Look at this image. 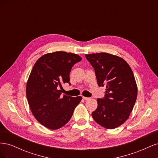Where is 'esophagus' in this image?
Here are the masks:
<instances>
[{
  "label": "esophagus",
  "instance_id": "esophagus-1",
  "mask_svg": "<svg viewBox=\"0 0 158 158\" xmlns=\"http://www.w3.org/2000/svg\"><path fill=\"white\" fill-rule=\"evenodd\" d=\"M82 98H83V99H84V100H88V99H89V98H86V97H82Z\"/></svg>",
  "mask_w": 158,
  "mask_h": 158
}]
</instances>
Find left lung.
<instances>
[{
  "label": "left lung",
  "mask_w": 158,
  "mask_h": 158,
  "mask_svg": "<svg viewBox=\"0 0 158 158\" xmlns=\"http://www.w3.org/2000/svg\"><path fill=\"white\" fill-rule=\"evenodd\" d=\"M85 58L95 70L99 86H106L105 98L97 99L92 117L107 129L121 126L128 118L137 98L131 68L121 57L107 52L85 55Z\"/></svg>",
  "instance_id": "1"
}]
</instances>
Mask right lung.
<instances>
[{
	"mask_svg": "<svg viewBox=\"0 0 158 158\" xmlns=\"http://www.w3.org/2000/svg\"><path fill=\"white\" fill-rule=\"evenodd\" d=\"M81 57L72 52L56 51L41 56L31 70L26 84L31 111L38 122L56 130L67 123L82 97L61 96L62 84L70 83L71 69Z\"/></svg>",
	"mask_w": 158,
	"mask_h": 158,
	"instance_id": "add662e5",
	"label": "right lung"
}]
</instances>
